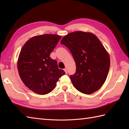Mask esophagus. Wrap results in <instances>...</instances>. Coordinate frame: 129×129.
<instances>
[{
  "mask_svg": "<svg viewBox=\"0 0 129 129\" xmlns=\"http://www.w3.org/2000/svg\"><path fill=\"white\" fill-rule=\"evenodd\" d=\"M64 71H65V73H66V74H67V73H68V71H67V69H64Z\"/></svg>",
  "mask_w": 129,
  "mask_h": 129,
  "instance_id": "esophagus-1",
  "label": "esophagus"
}]
</instances>
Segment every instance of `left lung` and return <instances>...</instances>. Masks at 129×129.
I'll return each mask as SVG.
<instances>
[{"label": "left lung", "instance_id": "8db88e82", "mask_svg": "<svg viewBox=\"0 0 129 129\" xmlns=\"http://www.w3.org/2000/svg\"><path fill=\"white\" fill-rule=\"evenodd\" d=\"M61 44L69 49L76 64V72L70 75L78 91L91 94L99 89L106 79L110 60L108 52L94 34L73 32L65 36Z\"/></svg>", "mask_w": 129, "mask_h": 129}]
</instances>
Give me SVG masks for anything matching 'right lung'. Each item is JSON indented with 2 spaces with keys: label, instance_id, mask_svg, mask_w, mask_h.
<instances>
[{
  "label": "right lung",
  "instance_id": "1",
  "mask_svg": "<svg viewBox=\"0 0 129 129\" xmlns=\"http://www.w3.org/2000/svg\"><path fill=\"white\" fill-rule=\"evenodd\" d=\"M61 36L44 34L31 38L23 46L18 61L19 76L24 84L35 93L50 92L59 79L65 74L50 55Z\"/></svg>",
  "mask_w": 129,
  "mask_h": 129
}]
</instances>
